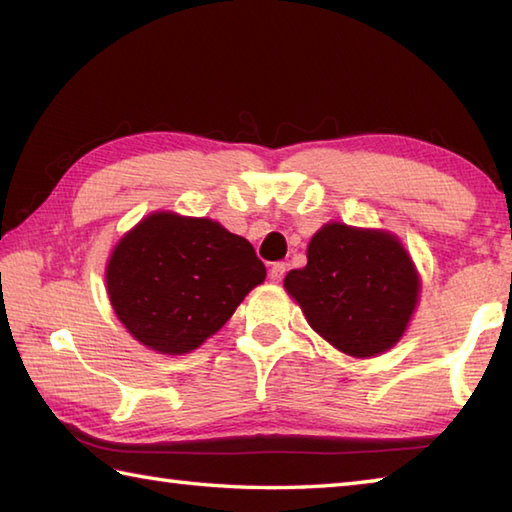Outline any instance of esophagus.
<instances>
[{"label": "esophagus", "mask_w": 512, "mask_h": 512, "mask_svg": "<svg viewBox=\"0 0 512 512\" xmlns=\"http://www.w3.org/2000/svg\"><path fill=\"white\" fill-rule=\"evenodd\" d=\"M286 270H288L286 262H275L273 266H270V279L281 281V279H284V275H286Z\"/></svg>", "instance_id": "obj_1"}]
</instances>
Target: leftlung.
Instances as JSON below:
<instances>
[{"instance_id": "8db88e82", "label": "left lung", "mask_w": 512, "mask_h": 512, "mask_svg": "<svg viewBox=\"0 0 512 512\" xmlns=\"http://www.w3.org/2000/svg\"><path fill=\"white\" fill-rule=\"evenodd\" d=\"M314 332L356 358L389 350L418 301V275L394 235L325 224L310 239L308 264L284 279Z\"/></svg>"}]
</instances>
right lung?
I'll use <instances>...</instances> for the list:
<instances>
[{
    "instance_id": "1",
    "label": "right lung",
    "mask_w": 512,
    "mask_h": 512,
    "mask_svg": "<svg viewBox=\"0 0 512 512\" xmlns=\"http://www.w3.org/2000/svg\"><path fill=\"white\" fill-rule=\"evenodd\" d=\"M105 279L136 341L160 354H187L233 317L266 279V266L222 224L154 213L118 242Z\"/></svg>"
}]
</instances>
